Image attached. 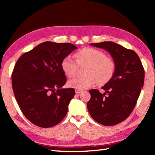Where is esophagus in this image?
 Masks as SVG:
<instances>
[{
	"instance_id": "esophagus-1",
	"label": "esophagus",
	"mask_w": 155,
	"mask_h": 155,
	"mask_svg": "<svg viewBox=\"0 0 155 155\" xmlns=\"http://www.w3.org/2000/svg\"><path fill=\"white\" fill-rule=\"evenodd\" d=\"M81 92H82V90H75V93L77 94H80Z\"/></svg>"
}]
</instances>
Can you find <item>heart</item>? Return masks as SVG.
<instances>
[{
	"label": "heart",
	"mask_w": 155,
	"mask_h": 155,
	"mask_svg": "<svg viewBox=\"0 0 155 155\" xmlns=\"http://www.w3.org/2000/svg\"><path fill=\"white\" fill-rule=\"evenodd\" d=\"M76 62L71 57L63 59L61 68L65 75L73 77L77 74L78 65H87L85 69V77H77L68 81V85L76 90H86L96 83L104 85L111 79L115 71L114 59L106 56L104 52L98 49L87 47L75 54Z\"/></svg>",
	"instance_id": "b5f03b06"
}]
</instances>
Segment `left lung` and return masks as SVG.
I'll list each match as a JSON object with an SVG mask.
<instances>
[{"mask_svg":"<svg viewBox=\"0 0 155 155\" xmlns=\"http://www.w3.org/2000/svg\"><path fill=\"white\" fill-rule=\"evenodd\" d=\"M109 52L115 64L114 76L102 89L90 91L87 109L99 124L114 126L129 116L144 83V69L137 53L113 41L90 44Z\"/></svg>","mask_w":155,"mask_h":155,"instance_id":"left-lung-1","label":"left lung"}]
</instances>
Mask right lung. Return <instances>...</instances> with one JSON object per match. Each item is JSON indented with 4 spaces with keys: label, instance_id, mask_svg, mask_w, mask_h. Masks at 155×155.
Returning a JSON list of instances; mask_svg holds the SVG:
<instances>
[{
    "label": "right lung",
    "instance_id": "add662e5",
    "mask_svg": "<svg viewBox=\"0 0 155 155\" xmlns=\"http://www.w3.org/2000/svg\"><path fill=\"white\" fill-rule=\"evenodd\" d=\"M77 48L70 43L45 41L18 59L12 75L13 90L21 111L33 124L52 127L66 115L75 91L62 88L66 77L61 64Z\"/></svg>",
    "mask_w": 155,
    "mask_h": 155
}]
</instances>
